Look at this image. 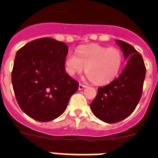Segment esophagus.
Listing matches in <instances>:
<instances>
[{"label": "esophagus", "mask_w": 158, "mask_h": 158, "mask_svg": "<svg viewBox=\"0 0 158 158\" xmlns=\"http://www.w3.org/2000/svg\"><path fill=\"white\" fill-rule=\"evenodd\" d=\"M84 88H86V85H84V84H79V90H82V89H84Z\"/></svg>", "instance_id": "esophagus-1"}]
</instances>
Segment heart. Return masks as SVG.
Instances as JSON below:
<instances>
[{
    "label": "heart",
    "instance_id": "obj_1",
    "mask_svg": "<svg viewBox=\"0 0 158 158\" xmlns=\"http://www.w3.org/2000/svg\"><path fill=\"white\" fill-rule=\"evenodd\" d=\"M123 61L124 56L119 48L92 44L78 49L76 55L69 53L64 64L69 75L80 74L86 68L89 79L103 84L117 76Z\"/></svg>",
    "mask_w": 158,
    "mask_h": 158
}]
</instances>
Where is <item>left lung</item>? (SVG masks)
Segmentation results:
<instances>
[{
    "label": "left lung",
    "mask_w": 158,
    "mask_h": 158,
    "mask_svg": "<svg viewBox=\"0 0 158 158\" xmlns=\"http://www.w3.org/2000/svg\"><path fill=\"white\" fill-rule=\"evenodd\" d=\"M123 52L126 65L110 84L98 88V94L90 104L94 115L106 123L125 120L137 106L143 93L146 67L142 56L129 43L116 40Z\"/></svg>",
    "instance_id": "8db88e82"
}]
</instances>
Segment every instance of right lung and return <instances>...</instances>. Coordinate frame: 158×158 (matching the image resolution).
I'll use <instances>...</instances> for the list:
<instances>
[{"mask_svg": "<svg viewBox=\"0 0 158 158\" xmlns=\"http://www.w3.org/2000/svg\"><path fill=\"white\" fill-rule=\"evenodd\" d=\"M68 47L51 38L31 41L16 53L11 81L21 110L47 122L61 115L79 83L64 69Z\"/></svg>", "mask_w": 158, "mask_h": 158, "instance_id": "1", "label": "right lung"}]
</instances>
